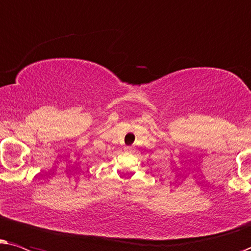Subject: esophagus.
I'll return each mask as SVG.
<instances>
[{
    "label": "esophagus",
    "mask_w": 251,
    "mask_h": 251,
    "mask_svg": "<svg viewBox=\"0 0 251 251\" xmlns=\"http://www.w3.org/2000/svg\"><path fill=\"white\" fill-rule=\"evenodd\" d=\"M132 150V148L131 147H125V151H127V152H129Z\"/></svg>",
    "instance_id": "1"
}]
</instances>
